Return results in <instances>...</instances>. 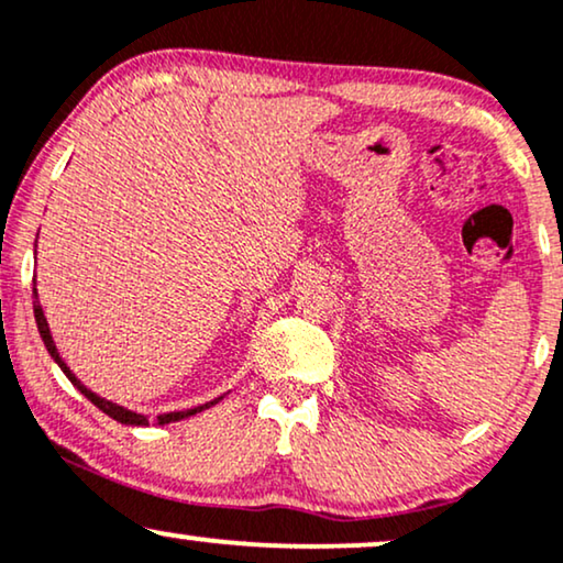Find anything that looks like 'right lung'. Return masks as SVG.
<instances>
[{
  "mask_svg": "<svg viewBox=\"0 0 563 563\" xmlns=\"http://www.w3.org/2000/svg\"><path fill=\"white\" fill-rule=\"evenodd\" d=\"M33 311H35V324H37V332H41V336H43V344H46V350L51 352V357L56 360V363H58V368H62V371L66 373V378H69L71 384L77 386L79 391L85 394L87 399L95 404L97 409L104 411V415L112 417V419H115V422H120V424H136V427H144V424H148V419H146L144 415H136V411H129V409L118 407V404H112V401H108V399H100V396L89 391L87 386H81V380H79L77 376H74V373H71L69 368H66V363H64V360L58 357V350H56L54 340H51V329H48V321H46V317H43V309H41V303L35 301ZM213 404H219V399H213V401H208V404H200V407H195V409H187V411H169V415H159V417H156V424H169V422H177V419H185V417H190V415H198V411H203V409H208V407H213Z\"/></svg>",
  "mask_w": 563,
  "mask_h": 563,
  "instance_id": "1",
  "label": "right lung"
}]
</instances>
